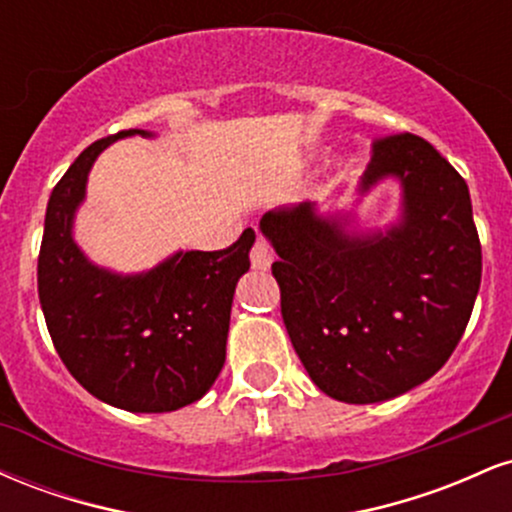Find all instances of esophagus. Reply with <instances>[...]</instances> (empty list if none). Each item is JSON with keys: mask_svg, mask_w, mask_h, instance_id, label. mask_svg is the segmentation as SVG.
Returning <instances> with one entry per match:
<instances>
[{"mask_svg": "<svg viewBox=\"0 0 512 512\" xmlns=\"http://www.w3.org/2000/svg\"><path fill=\"white\" fill-rule=\"evenodd\" d=\"M272 248H269V243L264 238H257L255 245H252L250 250V262H252V269H260V272H267L269 267H272Z\"/></svg>", "mask_w": 512, "mask_h": 512, "instance_id": "1", "label": "esophagus"}]
</instances>
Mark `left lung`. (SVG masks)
I'll list each match as a JSON object with an SVG mask.
<instances>
[{
	"instance_id": "1",
	"label": "left lung",
	"mask_w": 512,
	"mask_h": 512,
	"mask_svg": "<svg viewBox=\"0 0 512 512\" xmlns=\"http://www.w3.org/2000/svg\"><path fill=\"white\" fill-rule=\"evenodd\" d=\"M397 180L395 223L361 231L317 204L267 211L279 260L281 317L310 380L346 404H373L426 383L462 339L481 284V245L462 175L416 134L373 144L366 197Z\"/></svg>"
}]
</instances>
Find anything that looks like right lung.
I'll return each instance as SVG.
<instances>
[{
  "label": "right lung",
  "instance_id": "right-lung-1",
  "mask_svg": "<svg viewBox=\"0 0 512 512\" xmlns=\"http://www.w3.org/2000/svg\"><path fill=\"white\" fill-rule=\"evenodd\" d=\"M125 129L79 154L52 190L38 257V296L57 354L84 390L110 407L163 414L197 402L219 378L238 279L255 231L231 248L178 250L139 274L93 264L74 240L96 158Z\"/></svg>",
  "mask_w": 512,
  "mask_h": 512
}]
</instances>
